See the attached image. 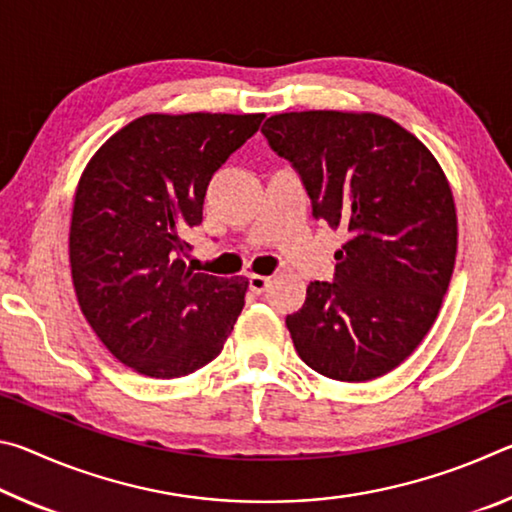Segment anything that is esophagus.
Returning a JSON list of instances; mask_svg holds the SVG:
<instances>
[{
  "mask_svg": "<svg viewBox=\"0 0 512 512\" xmlns=\"http://www.w3.org/2000/svg\"><path fill=\"white\" fill-rule=\"evenodd\" d=\"M248 284H250V291H253V293H264L268 289V284H271V277L250 273L248 275Z\"/></svg>",
  "mask_w": 512,
  "mask_h": 512,
  "instance_id": "esophagus-1",
  "label": "esophagus"
}]
</instances>
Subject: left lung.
Masks as SVG:
<instances>
[{
  "mask_svg": "<svg viewBox=\"0 0 512 512\" xmlns=\"http://www.w3.org/2000/svg\"><path fill=\"white\" fill-rule=\"evenodd\" d=\"M262 133L298 169L314 219L345 239L334 282H311L287 316L296 352L336 381L386 375L427 336L452 280L458 221L445 171L377 112H282Z\"/></svg>",
  "mask_w": 512,
  "mask_h": 512,
  "instance_id": "8db88e82",
  "label": "left lung"
}]
</instances>
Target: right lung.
Here are the masks:
<instances>
[{"label": "right lung", "mask_w": 512, "mask_h": 512, "mask_svg": "<svg viewBox=\"0 0 512 512\" xmlns=\"http://www.w3.org/2000/svg\"><path fill=\"white\" fill-rule=\"evenodd\" d=\"M264 115L137 117L92 155L74 194L69 266L76 300L112 357L176 379L214 357L244 309L248 277L185 264L207 185Z\"/></svg>", "instance_id": "obj_1"}]
</instances>
